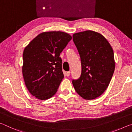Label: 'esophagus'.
<instances>
[{
  "instance_id": "esophagus-1",
  "label": "esophagus",
  "mask_w": 132,
  "mask_h": 132,
  "mask_svg": "<svg viewBox=\"0 0 132 132\" xmlns=\"http://www.w3.org/2000/svg\"><path fill=\"white\" fill-rule=\"evenodd\" d=\"M70 71H67L66 73V76L67 77H69V76H70Z\"/></svg>"
}]
</instances>
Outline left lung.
<instances>
[{
  "label": "left lung",
  "mask_w": 132,
  "mask_h": 132,
  "mask_svg": "<svg viewBox=\"0 0 132 132\" xmlns=\"http://www.w3.org/2000/svg\"><path fill=\"white\" fill-rule=\"evenodd\" d=\"M73 40L81 64V76L72 80L73 85L84 99H95L106 90L114 72L113 50L103 35L93 31L76 33Z\"/></svg>",
  "instance_id": "obj_1"
}]
</instances>
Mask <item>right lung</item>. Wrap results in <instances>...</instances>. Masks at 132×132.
Returning <instances> with one entry per match:
<instances>
[{
    "instance_id": "obj_1",
    "label": "right lung",
    "mask_w": 132,
    "mask_h": 132,
    "mask_svg": "<svg viewBox=\"0 0 132 132\" xmlns=\"http://www.w3.org/2000/svg\"><path fill=\"white\" fill-rule=\"evenodd\" d=\"M71 39L61 31L42 32L24 49V82L31 94L38 99H49L57 92L64 77L59 56Z\"/></svg>"
}]
</instances>
